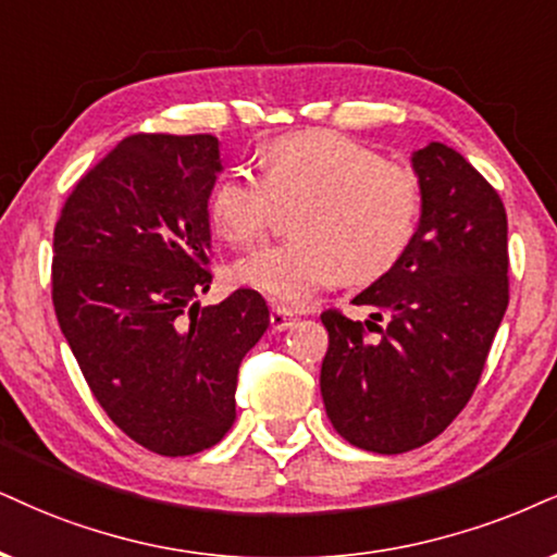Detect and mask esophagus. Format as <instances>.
<instances>
[{
    "mask_svg": "<svg viewBox=\"0 0 557 557\" xmlns=\"http://www.w3.org/2000/svg\"><path fill=\"white\" fill-rule=\"evenodd\" d=\"M294 322H297V314H294L292 310H286V307L276 305L271 310V327H273V331H286V327H292Z\"/></svg>",
    "mask_w": 557,
    "mask_h": 557,
    "instance_id": "esophagus-1",
    "label": "esophagus"
}]
</instances>
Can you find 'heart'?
<instances>
[{
  "label": "heart",
  "mask_w": 557,
  "mask_h": 557,
  "mask_svg": "<svg viewBox=\"0 0 557 557\" xmlns=\"http://www.w3.org/2000/svg\"><path fill=\"white\" fill-rule=\"evenodd\" d=\"M423 206L413 170L343 134L318 132L273 141L260 175L237 168L219 177L209 214L224 239L250 245L281 209H297V239L256 247L232 265L237 284L297 307L343 273L367 284L393 271L416 243Z\"/></svg>",
  "instance_id": "obj_1"
}]
</instances>
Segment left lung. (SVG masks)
Here are the masks:
<instances>
[{"label":"left lung","mask_w":557,"mask_h":557,"mask_svg":"<svg viewBox=\"0 0 557 557\" xmlns=\"http://www.w3.org/2000/svg\"><path fill=\"white\" fill-rule=\"evenodd\" d=\"M413 168L423 222L400 263L354 299L372 318L320 314L331 335L320 372L327 418L348 444L376 455L429 444L462 413L509 307L498 190L438 141L418 149Z\"/></svg>","instance_id":"8db88e82"}]
</instances>
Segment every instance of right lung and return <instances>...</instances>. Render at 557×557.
I'll return each instance as SVG.
<instances>
[{
    "instance_id": "right-lung-1",
    "label": "right lung",
    "mask_w": 557,
    "mask_h": 557,
    "mask_svg": "<svg viewBox=\"0 0 557 557\" xmlns=\"http://www.w3.org/2000/svg\"><path fill=\"white\" fill-rule=\"evenodd\" d=\"M211 134H134L79 177L53 230L51 299L95 400L144 449L188 457L235 423L239 363L271 314L209 292Z\"/></svg>"
}]
</instances>
